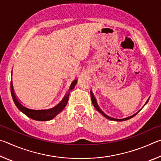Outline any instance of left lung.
Returning a JSON list of instances; mask_svg holds the SVG:
<instances>
[{
	"mask_svg": "<svg viewBox=\"0 0 161 161\" xmlns=\"http://www.w3.org/2000/svg\"><path fill=\"white\" fill-rule=\"evenodd\" d=\"M90 93H91V97H92V104H93V106L94 107V108H96V109H97L98 111H99V113L102 114L103 116L106 117V118L108 119H109V120H112V121H126V120H129V119H130L133 118V116H135L136 115V114H137L138 112H139V111H138L137 113H136L135 114H133V115L130 116H129V117H126V118H124V119H114V118H112V117H110L109 116L107 115V114H106L104 112H103V111L102 109H101V108H99V106H98V104H97V100H96V99H95V97H94V94H93V93H92V91H90ZM148 99L147 100V102H146V103H148ZM146 104H145V105H146Z\"/></svg>",
	"mask_w": 161,
	"mask_h": 161,
	"instance_id": "1",
	"label": "left lung"
}]
</instances>
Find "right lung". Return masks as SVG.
<instances>
[{"mask_svg": "<svg viewBox=\"0 0 161 161\" xmlns=\"http://www.w3.org/2000/svg\"><path fill=\"white\" fill-rule=\"evenodd\" d=\"M77 82V80H75L72 81V83L71 84L69 91L68 93L65 95L63 99L62 100L60 103H59L58 105L55 107L51 108H48V109H32V108H29L24 106L20 101L18 99V98L16 97L14 90H13V82L11 81L10 82V91H11V95L14 102L17 108L20 111H22L24 114H25L26 116H28L30 118L34 120H37V121H49V120L53 119L58 114H59L61 111L64 109L65 106L67 105L69 100V96L70 91H72L73 89L75 88L76 84Z\"/></svg>", "mask_w": 161, "mask_h": 161, "instance_id": "right-lung-1", "label": "right lung"}]
</instances>
